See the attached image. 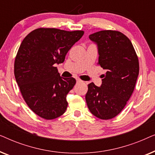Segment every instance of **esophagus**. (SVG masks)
Wrapping results in <instances>:
<instances>
[{
    "instance_id": "1",
    "label": "esophagus",
    "mask_w": 155,
    "mask_h": 155,
    "mask_svg": "<svg viewBox=\"0 0 155 155\" xmlns=\"http://www.w3.org/2000/svg\"><path fill=\"white\" fill-rule=\"evenodd\" d=\"M82 82H83V81H82L81 80H79V79L77 80V83H82Z\"/></svg>"
}]
</instances>
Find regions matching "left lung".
Instances as JSON below:
<instances>
[{"mask_svg":"<svg viewBox=\"0 0 155 155\" xmlns=\"http://www.w3.org/2000/svg\"><path fill=\"white\" fill-rule=\"evenodd\" d=\"M97 44L98 64L107 73L100 87L91 82L85 95L91 113L103 120L118 115L129 100L139 75V62L130 39L118 31H99L89 36Z\"/></svg>","mask_w":155,"mask_h":155,"instance_id":"left-lung-1","label":"left lung"}]
</instances>
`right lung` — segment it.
<instances>
[{
    "instance_id": "add662e5",
    "label": "right lung",
    "mask_w": 155,
    "mask_h": 155,
    "mask_svg": "<svg viewBox=\"0 0 155 155\" xmlns=\"http://www.w3.org/2000/svg\"><path fill=\"white\" fill-rule=\"evenodd\" d=\"M83 35V31L39 28L23 39L15 61V77L25 102L40 117L54 119L65 113L67 94L76 80L61 77L54 66L64 62Z\"/></svg>"
}]
</instances>
